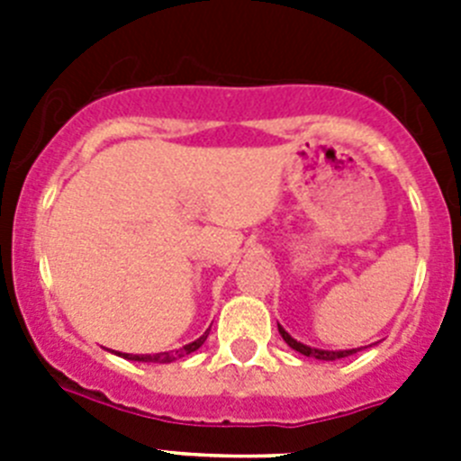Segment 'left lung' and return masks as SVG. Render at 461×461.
<instances>
[{
    "label": "left lung",
    "mask_w": 461,
    "mask_h": 461,
    "mask_svg": "<svg viewBox=\"0 0 461 461\" xmlns=\"http://www.w3.org/2000/svg\"><path fill=\"white\" fill-rule=\"evenodd\" d=\"M279 335L284 337V341L291 346L293 351L303 353V356H307V357H316V360H339V357H348V356H353V353L360 351V348H348V351H323V348H312V346L300 344L297 339H293L286 330L281 328V325H279Z\"/></svg>",
    "instance_id": "1"
}]
</instances>
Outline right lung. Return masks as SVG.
Returning <instances> with one entry per match:
<instances>
[{
    "mask_svg": "<svg viewBox=\"0 0 461 461\" xmlns=\"http://www.w3.org/2000/svg\"><path fill=\"white\" fill-rule=\"evenodd\" d=\"M207 335H210V330H207L205 335L198 337L195 341H191V344L182 346L180 351H170V353H154V356H131V353H122V357H126V360H136V362H158V365H166V362H173L177 360V357H185L189 356V353L198 351L203 344H205Z\"/></svg>",
    "mask_w": 461,
    "mask_h": 461,
    "instance_id": "right-lung-1",
    "label": "right lung"
}]
</instances>
